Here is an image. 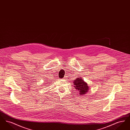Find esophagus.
<instances>
[{
  "label": "esophagus",
  "instance_id": "obj_1",
  "mask_svg": "<svg viewBox=\"0 0 130 130\" xmlns=\"http://www.w3.org/2000/svg\"><path fill=\"white\" fill-rule=\"evenodd\" d=\"M65 77H64V78H65Z\"/></svg>",
  "mask_w": 130,
  "mask_h": 130
}]
</instances>
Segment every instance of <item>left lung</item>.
Wrapping results in <instances>:
<instances>
[{
  "label": "left lung",
  "mask_w": 130,
  "mask_h": 130,
  "mask_svg": "<svg viewBox=\"0 0 130 130\" xmlns=\"http://www.w3.org/2000/svg\"><path fill=\"white\" fill-rule=\"evenodd\" d=\"M74 87L77 91H79L80 95L86 94L89 90V87L87 84L81 78H77L74 81Z\"/></svg>",
  "instance_id": "left-lung-1"
}]
</instances>
